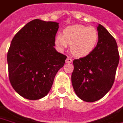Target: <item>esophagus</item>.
Wrapping results in <instances>:
<instances>
[{"instance_id":"obj_1","label":"esophagus","mask_w":123,"mask_h":123,"mask_svg":"<svg viewBox=\"0 0 123 123\" xmlns=\"http://www.w3.org/2000/svg\"><path fill=\"white\" fill-rule=\"evenodd\" d=\"M72 60L70 57H68L66 60V62L67 63H72Z\"/></svg>"}]
</instances>
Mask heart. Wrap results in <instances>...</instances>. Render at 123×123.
I'll return each mask as SVG.
<instances>
[{"label": "heart", "instance_id": "1", "mask_svg": "<svg viewBox=\"0 0 123 123\" xmlns=\"http://www.w3.org/2000/svg\"><path fill=\"white\" fill-rule=\"evenodd\" d=\"M98 32L93 26L75 25L64 30L63 35L58 34L55 43L61 49L71 45V52L76 57L89 55L95 47L98 40Z\"/></svg>", "mask_w": 123, "mask_h": 123}]
</instances>
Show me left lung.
Returning <instances> with one entry per match:
<instances>
[{
    "label": "left lung",
    "instance_id": "1",
    "mask_svg": "<svg viewBox=\"0 0 123 123\" xmlns=\"http://www.w3.org/2000/svg\"><path fill=\"white\" fill-rule=\"evenodd\" d=\"M98 42L89 55L73 61L72 84L85 102L100 99L110 90L115 79L119 53L117 42L103 25L98 24Z\"/></svg>",
    "mask_w": 123,
    "mask_h": 123
}]
</instances>
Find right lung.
<instances>
[{"mask_svg":"<svg viewBox=\"0 0 123 123\" xmlns=\"http://www.w3.org/2000/svg\"><path fill=\"white\" fill-rule=\"evenodd\" d=\"M59 24L34 19L15 35L7 53L10 83L23 98L36 100L48 94L66 55L57 51Z\"/></svg>","mask_w":123,"mask_h":123,"instance_id":"1","label":"right lung"}]
</instances>
